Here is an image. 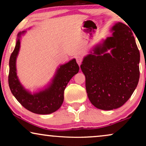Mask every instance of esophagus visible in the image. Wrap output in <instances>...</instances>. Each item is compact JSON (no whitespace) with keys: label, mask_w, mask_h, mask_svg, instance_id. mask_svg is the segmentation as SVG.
<instances>
[{"label":"esophagus","mask_w":146,"mask_h":146,"mask_svg":"<svg viewBox=\"0 0 146 146\" xmlns=\"http://www.w3.org/2000/svg\"><path fill=\"white\" fill-rule=\"evenodd\" d=\"M76 62L78 64V65H80L82 62V58L80 56H78L76 57Z\"/></svg>","instance_id":"obj_1"}]
</instances>
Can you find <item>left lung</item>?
Listing matches in <instances>:
<instances>
[{
	"label": "left lung",
	"instance_id": "obj_1",
	"mask_svg": "<svg viewBox=\"0 0 146 146\" xmlns=\"http://www.w3.org/2000/svg\"><path fill=\"white\" fill-rule=\"evenodd\" d=\"M110 31L112 35L96 46L80 66L90 101L103 110L124 104L139 78L140 54L131 29L116 23Z\"/></svg>",
	"mask_w": 146,
	"mask_h": 146
}]
</instances>
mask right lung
Wrapping results in <instances>:
<instances>
[{
	"label": "right lung",
	"instance_id": "right-lung-1",
	"mask_svg": "<svg viewBox=\"0 0 146 146\" xmlns=\"http://www.w3.org/2000/svg\"><path fill=\"white\" fill-rule=\"evenodd\" d=\"M23 31L18 34L15 49L9 60V84L12 94L28 110L37 114H50L58 110L64 101V92L68 83L78 72L79 66L75 58L60 65L51 81L44 88L31 92L22 85L17 72V58L19 55Z\"/></svg>",
	"mask_w": 146,
	"mask_h": 146
}]
</instances>
